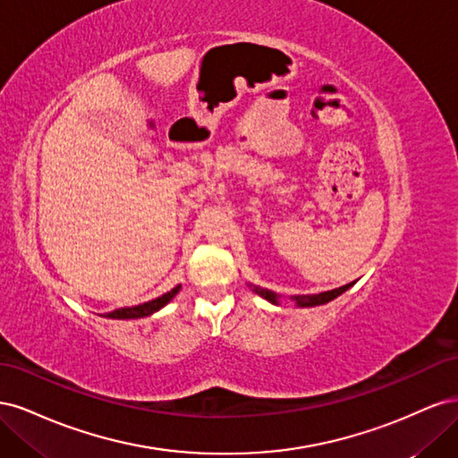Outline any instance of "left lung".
<instances>
[{
    "label": "left lung",
    "mask_w": 458,
    "mask_h": 458,
    "mask_svg": "<svg viewBox=\"0 0 458 458\" xmlns=\"http://www.w3.org/2000/svg\"><path fill=\"white\" fill-rule=\"evenodd\" d=\"M352 284H353V283H350V284H344V286L335 288V290H328V293H321V294H311V296H294V298H293V301H296L300 308L321 306V303H327V301H330V300H335L336 296H340L342 293H345V290H348ZM254 293H256V294H259L261 298L269 300L271 303H279V300H276V294L269 293V290H263V288H258V286H256V288H254Z\"/></svg>",
    "instance_id": "left-lung-1"
}]
</instances>
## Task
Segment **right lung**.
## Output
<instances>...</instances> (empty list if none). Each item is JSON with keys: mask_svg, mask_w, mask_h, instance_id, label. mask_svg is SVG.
Here are the masks:
<instances>
[{"mask_svg": "<svg viewBox=\"0 0 458 458\" xmlns=\"http://www.w3.org/2000/svg\"><path fill=\"white\" fill-rule=\"evenodd\" d=\"M179 293V286H175L170 293H165L162 296H158L157 300H150L147 303H141V306H133V308H122V310H114L106 313L105 317L108 318H140V317H148L155 311H158L160 308H164L175 294Z\"/></svg>", "mask_w": 458, "mask_h": 458, "instance_id": "add662e5", "label": "right lung"}]
</instances>
